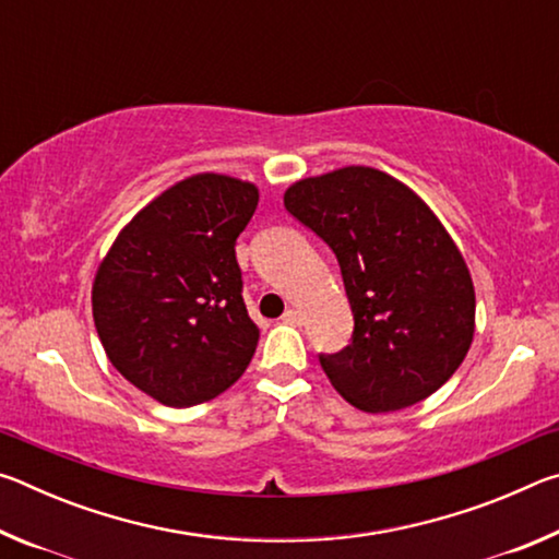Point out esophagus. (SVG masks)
Here are the masks:
<instances>
[{"mask_svg":"<svg viewBox=\"0 0 559 559\" xmlns=\"http://www.w3.org/2000/svg\"><path fill=\"white\" fill-rule=\"evenodd\" d=\"M300 310H296V308H290V310H286V316H283V323H290V325H300Z\"/></svg>","mask_w":559,"mask_h":559,"instance_id":"obj_1","label":"esophagus"}]
</instances>
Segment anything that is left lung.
I'll return each instance as SVG.
<instances>
[{
    "label": "left lung",
    "instance_id": "8db88e82",
    "mask_svg": "<svg viewBox=\"0 0 559 559\" xmlns=\"http://www.w3.org/2000/svg\"><path fill=\"white\" fill-rule=\"evenodd\" d=\"M283 204L333 249L353 308V343L320 355L330 384L367 414L404 409L447 384L476 333V290L431 206L365 165L298 179Z\"/></svg>",
    "mask_w": 559,
    "mask_h": 559
}]
</instances>
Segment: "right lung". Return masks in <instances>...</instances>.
Segmentation results:
<instances>
[{
    "instance_id": "obj_1",
    "label": "right lung",
    "mask_w": 559,
    "mask_h": 559,
    "mask_svg": "<svg viewBox=\"0 0 559 559\" xmlns=\"http://www.w3.org/2000/svg\"><path fill=\"white\" fill-rule=\"evenodd\" d=\"M257 204L259 187L246 179L185 177L132 216L98 263L91 306L100 345L155 402H210L257 353L234 251Z\"/></svg>"
}]
</instances>
